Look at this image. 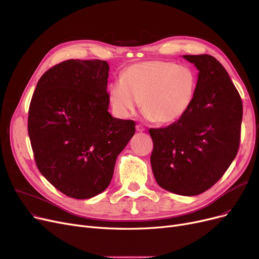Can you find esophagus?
Returning <instances> with one entry per match:
<instances>
[{"label": "esophagus", "instance_id": "34e87169", "mask_svg": "<svg viewBox=\"0 0 259 259\" xmlns=\"http://www.w3.org/2000/svg\"><path fill=\"white\" fill-rule=\"evenodd\" d=\"M136 130H137V132H139V133H142V132L145 131V128L141 124H137L136 125Z\"/></svg>", "mask_w": 259, "mask_h": 259}]
</instances>
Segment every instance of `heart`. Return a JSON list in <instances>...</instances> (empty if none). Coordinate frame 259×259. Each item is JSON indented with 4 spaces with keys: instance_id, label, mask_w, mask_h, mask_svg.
<instances>
[{
    "instance_id": "1",
    "label": "heart",
    "mask_w": 259,
    "mask_h": 259,
    "mask_svg": "<svg viewBox=\"0 0 259 259\" xmlns=\"http://www.w3.org/2000/svg\"><path fill=\"white\" fill-rule=\"evenodd\" d=\"M196 85V74L190 67L148 60L128 67L119 80L113 81L109 99L120 117H131L140 101L146 118L170 123L190 109Z\"/></svg>"
}]
</instances>
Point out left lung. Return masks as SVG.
<instances>
[{"instance_id":"obj_1","label":"left lung","mask_w":259,"mask_h":259,"mask_svg":"<svg viewBox=\"0 0 259 259\" xmlns=\"http://www.w3.org/2000/svg\"><path fill=\"white\" fill-rule=\"evenodd\" d=\"M199 71L194 100L178 121L150 128V164L160 187L197 195L223 177L236 157L242 103L225 68L208 54L183 55Z\"/></svg>"}]
</instances>
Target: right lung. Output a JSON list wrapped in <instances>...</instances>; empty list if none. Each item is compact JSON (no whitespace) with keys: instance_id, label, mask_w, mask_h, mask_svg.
I'll return each instance as SVG.
<instances>
[{"instance_id":"1","label":"right lung","mask_w":259,"mask_h":259,"mask_svg":"<svg viewBox=\"0 0 259 259\" xmlns=\"http://www.w3.org/2000/svg\"><path fill=\"white\" fill-rule=\"evenodd\" d=\"M109 71L105 60H66L41 76L30 102L28 134L37 168L73 199L109 187L136 131L133 120L109 113Z\"/></svg>"}]
</instances>
